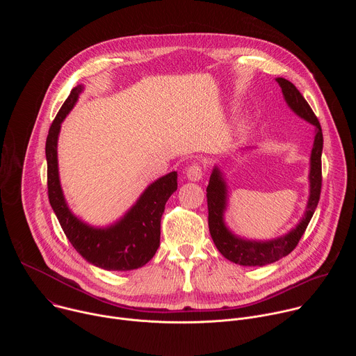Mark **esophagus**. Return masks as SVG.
Segmentation results:
<instances>
[{"label":"esophagus","instance_id":"1","mask_svg":"<svg viewBox=\"0 0 356 356\" xmlns=\"http://www.w3.org/2000/svg\"><path fill=\"white\" fill-rule=\"evenodd\" d=\"M202 175H204V172H202L201 166H198V165H193V166L187 168V170H186V177L190 181H198L202 177Z\"/></svg>","mask_w":356,"mask_h":356}]
</instances>
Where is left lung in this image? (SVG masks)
Here are the masks:
<instances>
[{"label":"left lung","instance_id":"left-lung-1","mask_svg":"<svg viewBox=\"0 0 356 356\" xmlns=\"http://www.w3.org/2000/svg\"><path fill=\"white\" fill-rule=\"evenodd\" d=\"M284 101L290 110L316 127L314 145L310 156V195L307 201L306 211L300 222L289 231L287 234L269 239V241H253L235 235L225 224L224 214L228 206V186L224 173L218 166H214L207 186V204H209V228L211 238L221 252V255L228 261L241 266H265L273 264L289 253L297 246L300 238L306 231L320 200L321 193V154H323V131L321 125L313 113L312 107L301 92L296 88L293 83L283 77H277Z\"/></svg>","mask_w":356,"mask_h":356}]
</instances>
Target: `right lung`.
<instances>
[{
  "mask_svg": "<svg viewBox=\"0 0 356 356\" xmlns=\"http://www.w3.org/2000/svg\"><path fill=\"white\" fill-rule=\"evenodd\" d=\"M84 87L80 84L59 110L46 138L47 194L62 229L80 255L91 265L114 272H128L146 265L161 243V218L169 197L177 190V172L150 183L135 204L108 227H92L69 209L58 166V139L62 122L76 106Z\"/></svg>",
  "mask_w": 356,
  "mask_h": 356,
  "instance_id": "add662e5",
  "label": "right lung"
}]
</instances>
